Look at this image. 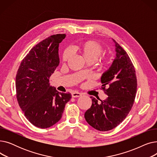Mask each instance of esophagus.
Wrapping results in <instances>:
<instances>
[{
    "label": "esophagus",
    "mask_w": 157,
    "mask_h": 157,
    "mask_svg": "<svg viewBox=\"0 0 157 157\" xmlns=\"http://www.w3.org/2000/svg\"><path fill=\"white\" fill-rule=\"evenodd\" d=\"M71 95L72 97H79L81 96V94L79 92H73L71 94Z\"/></svg>",
    "instance_id": "esophagus-1"
}]
</instances>
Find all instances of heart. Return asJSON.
Wrapping results in <instances>:
<instances>
[{"label": "heart", "mask_w": 157, "mask_h": 157, "mask_svg": "<svg viewBox=\"0 0 157 157\" xmlns=\"http://www.w3.org/2000/svg\"><path fill=\"white\" fill-rule=\"evenodd\" d=\"M75 50L82 56L86 62H94L97 58L101 55L102 52L101 46L94 40H87L77 44ZM71 57L70 52L66 50L62 55V61L67 62ZM109 62V57H103L101 61L98 62V66L100 69L105 68Z\"/></svg>", "instance_id": "b5f03b06"}]
</instances>
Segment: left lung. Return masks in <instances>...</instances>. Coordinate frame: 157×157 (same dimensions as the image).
<instances>
[{"label": "left lung", "mask_w": 157, "mask_h": 157, "mask_svg": "<svg viewBox=\"0 0 157 157\" xmlns=\"http://www.w3.org/2000/svg\"><path fill=\"white\" fill-rule=\"evenodd\" d=\"M112 40L116 57L101 78V88L108 97L103 101L100 100L101 104L90 97L92 104L85 113L88 124L99 131L112 130L123 121L134 104L137 92L134 65L127 52Z\"/></svg>", "instance_id": "left-lung-1"}]
</instances>
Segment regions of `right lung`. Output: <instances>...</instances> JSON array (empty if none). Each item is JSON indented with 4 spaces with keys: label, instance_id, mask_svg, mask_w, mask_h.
Wrapping results in <instances>:
<instances>
[{
    "label": "right lung",
    "instance_id": "add662e5",
    "mask_svg": "<svg viewBox=\"0 0 157 157\" xmlns=\"http://www.w3.org/2000/svg\"><path fill=\"white\" fill-rule=\"evenodd\" d=\"M65 34H56L40 41L24 58L16 76V97L27 119L34 126L49 128L59 121L70 93L59 92L49 83L59 65V43Z\"/></svg>",
    "mask_w": 157,
    "mask_h": 157
}]
</instances>
